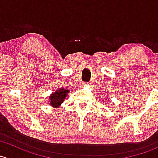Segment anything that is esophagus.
Segmentation results:
<instances>
[{"instance_id": "esophagus-1", "label": "esophagus", "mask_w": 158, "mask_h": 158, "mask_svg": "<svg viewBox=\"0 0 158 158\" xmlns=\"http://www.w3.org/2000/svg\"><path fill=\"white\" fill-rule=\"evenodd\" d=\"M80 85L81 86H85V85H87V83H86V82H82Z\"/></svg>"}]
</instances>
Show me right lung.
Returning a JSON list of instances; mask_svg holds the SVG:
<instances>
[{
    "label": "right lung",
    "mask_w": 158,
    "mask_h": 158,
    "mask_svg": "<svg viewBox=\"0 0 158 158\" xmlns=\"http://www.w3.org/2000/svg\"><path fill=\"white\" fill-rule=\"evenodd\" d=\"M68 93H69V90L64 89V88H61L59 90L54 92L51 95L49 96V99L51 100L50 101V105L54 107H60L61 104L64 102Z\"/></svg>",
    "instance_id": "obj_1"
}]
</instances>
